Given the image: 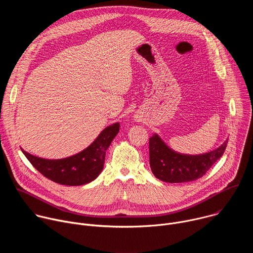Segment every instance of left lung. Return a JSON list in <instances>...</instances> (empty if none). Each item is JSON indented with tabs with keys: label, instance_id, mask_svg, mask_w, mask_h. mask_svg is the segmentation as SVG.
<instances>
[{
	"label": "left lung",
	"instance_id": "left-lung-1",
	"mask_svg": "<svg viewBox=\"0 0 253 253\" xmlns=\"http://www.w3.org/2000/svg\"><path fill=\"white\" fill-rule=\"evenodd\" d=\"M228 140L221 146L199 155L182 154L172 150L155 133L149 138L150 167L159 180L167 183L189 182L202 177L224 153Z\"/></svg>",
	"mask_w": 253,
	"mask_h": 253
}]
</instances>
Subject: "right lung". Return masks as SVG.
<instances>
[{
    "label": "right lung",
    "instance_id": "right-lung-1",
    "mask_svg": "<svg viewBox=\"0 0 253 253\" xmlns=\"http://www.w3.org/2000/svg\"><path fill=\"white\" fill-rule=\"evenodd\" d=\"M119 128L118 122L109 125L86 149L62 159H45L21 149L31 164L52 181L69 186L84 185L93 181L102 172L106 151L118 134Z\"/></svg>",
    "mask_w": 253,
    "mask_h": 253
}]
</instances>
